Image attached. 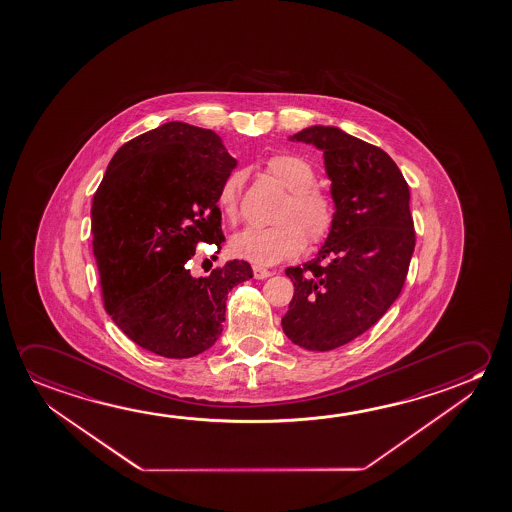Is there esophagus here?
<instances>
[{"mask_svg": "<svg viewBox=\"0 0 512 512\" xmlns=\"http://www.w3.org/2000/svg\"><path fill=\"white\" fill-rule=\"evenodd\" d=\"M273 275V271H269L266 268H260V266H253V276L257 278V280H264V278H268V276Z\"/></svg>", "mask_w": 512, "mask_h": 512, "instance_id": "1", "label": "esophagus"}]
</instances>
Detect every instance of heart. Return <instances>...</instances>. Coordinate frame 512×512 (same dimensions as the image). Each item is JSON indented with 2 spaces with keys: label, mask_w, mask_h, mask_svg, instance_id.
I'll list each match as a JSON object with an SVG mask.
<instances>
[{
  "label": "heart",
  "mask_w": 512,
  "mask_h": 512,
  "mask_svg": "<svg viewBox=\"0 0 512 512\" xmlns=\"http://www.w3.org/2000/svg\"><path fill=\"white\" fill-rule=\"evenodd\" d=\"M273 181L287 189L276 214V225L250 227L230 239V252L259 266L296 257L305 246H319L331 236L337 223V205L328 191L315 186L317 173L307 159L289 152L273 154L264 163ZM244 173L232 172L221 182L216 204L228 221H236L243 195Z\"/></svg>",
  "instance_id": "1"
}]
</instances>
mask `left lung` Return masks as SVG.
Returning a JSON list of instances; mask_svg holds the SVG:
<instances>
[{"label":"left lung","mask_w":512,"mask_h":512,"mask_svg":"<svg viewBox=\"0 0 512 512\" xmlns=\"http://www.w3.org/2000/svg\"><path fill=\"white\" fill-rule=\"evenodd\" d=\"M324 150L337 223L319 255L287 268L294 296L285 335L308 351H331L363 335L399 298L415 250L408 182L376 145L337 127L294 134Z\"/></svg>","instance_id":"1"}]
</instances>
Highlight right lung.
<instances>
[{"instance_id": "right-lung-1", "label": "right lung", "mask_w": 512, "mask_h": 512, "mask_svg": "<svg viewBox=\"0 0 512 512\" xmlns=\"http://www.w3.org/2000/svg\"><path fill=\"white\" fill-rule=\"evenodd\" d=\"M236 159L220 136L168 122L124 143L92 204L104 308L129 339L165 358L204 353L223 331L227 294L252 278L244 260L191 276L198 244L220 250L216 195Z\"/></svg>"}]
</instances>
